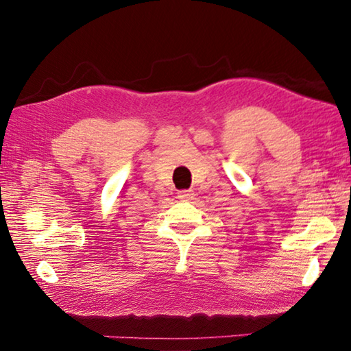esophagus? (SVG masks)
<instances>
[{"instance_id":"esophagus-1","label":"esophagus","mask_w":351,"mask_h":351,"mask_svg":"<svg viewBox=\"0 0 351 351\" xmlns=\"http://www.w3.org/2000/svg\"><path fill=\"white\" fill-rule=\"evenodd\" d=\"M178 198L181 201H192L195 199V193L192 190H181V192H178Z\"/></svg>"}]
</instances>
